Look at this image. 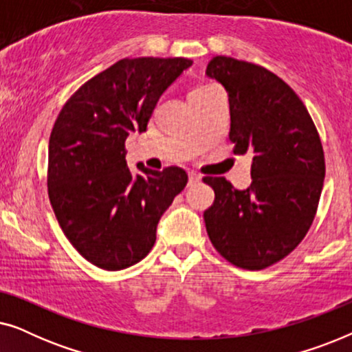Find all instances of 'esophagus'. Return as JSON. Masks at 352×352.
I'll return each instance as SVG.
<instances>
[{
	"label": "esophagus",
	"instance_id": "1",
	"mask_svg": "<svg viewBox=\"0 0 352 352\" xmlns=\"http://www.w3.org/2000/svg\"><path fill=\"white\" fill-rule=\"evenodd\" d=\"M201 179V176L199 175V173H195V171H189V186H192V184H197V182H199Z\"/></svg>",
	"mask_w": 352,
	"mask_h": 352
}]
</instances>
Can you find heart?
Instances as JSON below:
<instances>
[{
  "mask_svg": "<svg viewBox=\"0 0 352 352\" xmlns=\"http://www.w3.org/2000/svg\"><path fill=\"white\" fill-rule=\"evenodd\" d=\"M211 88H214L213 85H199V86H195L194 89L190 91V93H200V91H206V89H211Z\"/></svg>",
  "mask_w": 352,
  "mask_h": 352,
  "instance_id": "1",
  "label": "heart"
}]
</instances>
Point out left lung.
Listing matches in <instances>:
<instances>
[{"label": "left lung", "instance_id": "1", "mask_svg": "<svg viewBox=\"0 0 352 352\" xmlns=\"http://www.w3.org/2000/svg\"><path fill=\"white\" fill-rule=\"evenodd\" d=\"M229 96L234 153L252 155V186L234 189L205 176L214 201L205 210L206 232L234 266L261 271L290 254L316 218L325 177L317 128L295 91L252 62L216 56L206 67Z\"/></svg>", "mask_w": 352, "mask_h": 352}]
</instances>
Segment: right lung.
Segmentation results:
<instances>
[{"mask_svg": "<svg viewBox=\"0 0 352 352\" xmlns=\"http://www.w3.org/2000/svg\"><path fill=\"white\" fill-rule=\"evenodd\" d=\"M192 65L184 57L115 62L72 94L57 115L47 151V194L76 252L104 271L144 259L157 224L187 184L179 166L138 163L131 173L124 141L146 131L168 86Z\"/></svg>", "mask_w": 352, "mask_h": 352, "instance_id": "right-lung-1", "label": "right lung"}]
</instances>
